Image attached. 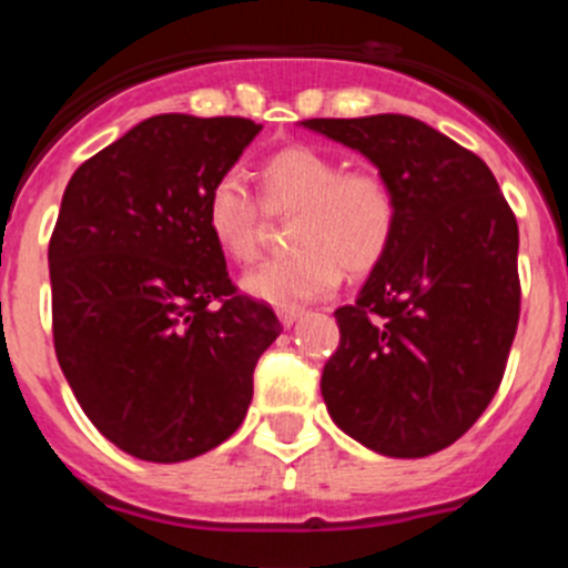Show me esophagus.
Listing matches in <instances>:
<instances>
[{
	"label": "esophagus",
	"mask_w": 568,
	"mask_h": 568,
	"mask_svg": "<svg viewBox=\"0 0 568 568\" xmlns=\"http://www.w3.org/2000/svg\"><path fill=\"white\" fill-rule=\"evenodd\" d=\"M302 314H305V311H302V308H294V305H288V308H277V316H280V322H283L285 327H291V325H294V322L300 320Z\"/></svg>",
	"instance_id": "34e87169"
}]
</instances>
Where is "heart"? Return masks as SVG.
<instances>
[{
    "instance_id": "1",
    "label": "heart",
    "mask_w": 568,
    "mask_h": 568,
    "mask_svg": "<svg viewBox=\"0 0 568 568\" xmlns=\"http://www.w3.org/2000/svg\"><path fill=\"white\" fill-rule=\"evenodd\" d=\"M263 204L296 212L288 243L294 254L268 260L241 280L252 300L277 308L331 294L342 268L373 272L392 246L397 201L373 171H344V162L314 145H288L260 164ZM210 241L232 263H248L260 248V204L235 171L221 173L204 199Z\"/></svg>"
}]
</instances>
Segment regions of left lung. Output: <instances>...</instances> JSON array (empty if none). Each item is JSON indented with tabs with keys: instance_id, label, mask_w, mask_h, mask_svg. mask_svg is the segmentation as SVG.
<instances>
[{
	"instance_id": "8db88e82",
	"label": "left lung",
	"mask_w": 568,
	"mask_h": 568,
	"mask_svg": "<svg viewBox=\"0 0 568 568\" xmlns=\"http://www.w3.org/2000/svg\"><path fill=\"white\" fill-rule=\"evenodd\" d=\"M378 168L397 230L322 373L333 423L397 459L457 443L505 375L518 327V224L476 153L406 114L302 120Z\"/></svg>"
}]
</instances>
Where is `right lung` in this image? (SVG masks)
<instances>
[{"label": "right lung", "mask_w": 568, "mask_h": 568, "mask_svg": "<svg viewBox=\"0 0 568 568\" xmlns=\"http://www.w3.org/2000/svg\"><path fill=\"white\" fill-rule=\"evenodd\" d=\"M263 125L156 114L69 179L50 237L52 338L78 404L145 463H184L237 432L257 358L283 325L237 294L204 199Z\"/></svg>", "instance_id": "obj_1"}]
</instances>
